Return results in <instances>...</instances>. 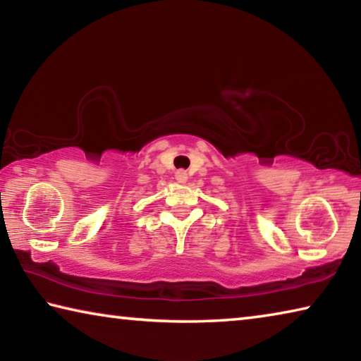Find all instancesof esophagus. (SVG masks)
<instances>
[{
  "label": "esophagus",
  "mask_w": 361,
  "mask_h": 361,
  "mask_svg": "<svg viewBox=\"0 0 361 361\" xmlns=\"http://www.w3.org/2000/svg\"><path fill=\"white\" fill-rule=\"evenodd\" d=\"M175 178H176V181H178V183H186V180H188L186 170H178V172L175 173Z\"/></svg>",
  "instance_id": "esophagus-1"
}]
</instances>
